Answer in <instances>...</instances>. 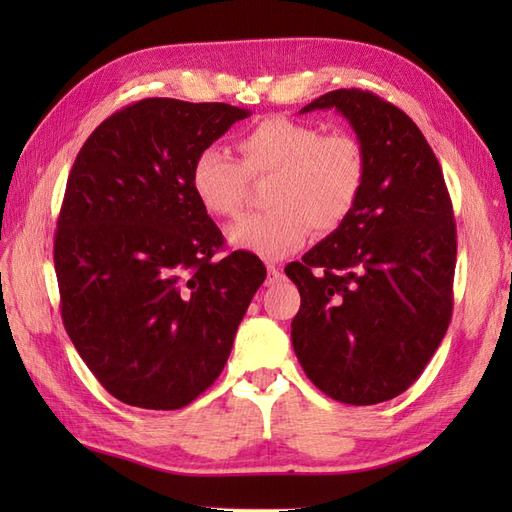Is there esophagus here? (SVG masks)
<instances>
[{
    "instance_id": "1",
    "label": "esophagus",
    "mask_w": 512,
    "mask_h": 512,
    "mask_svg": "<svg viewBox=\"0 0 512 512\" xmlns=\"http://www.w3.org/2000/svg\"><path fill=\"white\" fill-rule=\"evenodd\" d=\"M266 270H268L266 284H268V286H273L275 281H279V277H281V270H279L275 264H268V266H266Z\"/></svg>"
}]
</instances>
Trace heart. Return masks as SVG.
I'll return each instance as SVG.
<instances>
[{
	"label": "heart",
	"mask_w": 512,
	"mask_h": 512,
	"mask_svg": "<svg viewBox=\"0 0 512 512\" xmlns=\"http://www.w3.org/2000/svg\"><path fill=\"white\" fill-rule=\"evenodd\" d=\"M242 162L220 147H204L191 165V189L206 213L235 217L248 178H268L264 213L228 228V244L277 259L297 250L310 233H330L356 209L367 180V154L350 132L323 134L288 116H268L237 140Z\"/></svg>",
	"instance_id": "1"
}]
</instances>
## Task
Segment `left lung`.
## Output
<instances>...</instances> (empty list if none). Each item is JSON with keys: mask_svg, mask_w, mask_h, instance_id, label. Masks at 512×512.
Wrapping results in <instances>:
<instances>
[{"mask_svg": "<svg viewBox=\"0 0 512 512\" xmlns=\"http://www.w3.org/2000/svg\"><path fill=\"white\" fill-rule=\"evenodd\" d=\"M341 112L361 138L367 180L354 213L286 266L301 308L292 347L323 394L376 405L409 389L451 323L458 239L440 162L418 125L363 90L301 110Z\"/></svg>", "mask_w": 512, "mask_h": 512, "instance_id": "1", "label": "left lung"}]
</instances>
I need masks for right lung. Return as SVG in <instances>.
I'll return each instance as SVG.
<instances>
[{
    "mask_svg": "<svg viewBox=\"0 0 512 512\" xmlns=\"http://www.w3.org/2000/svg\"><path fill=\"white\" fill-rule=\"evenodd\" d=\"M248 110L143 99L94 129L65 184L54 235L61 319L125 405L180 409L231 354L266 268L235 250L191 189L193 158Z\"/></svg>",
    "mask_w": 512,
    "mask_h": 512,
    "instance_id": "obj_1",
    "label": "right lung"
}]
</instances>
